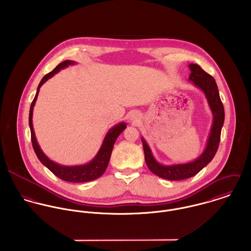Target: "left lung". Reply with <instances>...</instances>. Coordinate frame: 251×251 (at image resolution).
Returning a JSON list of instances; mask_svg holds the SVG:
<instances>
[{
    "label": "left lung",
    "instance_id": "8db88e82",
    "mask_svg": "<svg viewBox=\"0 0 251 251\" xmlns=\"http://www.w3.org/2000/svg\"><path fill=\"white\" fill-rule=\"evenodd\" d=\"M188 67L191 72L188 78L189 81L205 94L214 117L211 132L204 151L191 162L163 165L156 161L149 145L143 137L141 138L143 143L145 161L148 168L154 175L170 180H180L193 177L212 161L218 149L221 128L224 123V108L214 77L203 71L201 67L196 64H190Z\"/></svg>",
    "mask_w": 251,
    "mask_h": 251
}]
</instances>
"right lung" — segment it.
Returning a JSON list of instances; mask_svg holds the SVG:
<instances>
[{
    "label": "right lung",
    "instance_id": "add662e5",
    "mask_svg": "<svg viewBox=\"0 0 251 251\" xmlns=\"http://www.w3.org/2000/svg\"><path fill=\"white\" fill-rule=\"evenodd\" d=\"M72 65H75L74 61L66 60L63 63L59 64L52 72L47 73L41 79L40 83L38 84L37 90H36V97H35L32 104H31V108H30L29 126H30V129H31V139H32L33 148H34L36 156L38 157L40 162L60 179L67 180V181H71V182H84V181H90L93 179H98L105 172L110 157H111V153H112V150H113L115 141L118 138V136L126 129V124L120 123L108 130L100 151H98L96 156L87 164L75 165V166H66V165L58 164L46 156V154L42 151V150L40 149L39 145L36 141V134H35V130H34V126H33L34 106L36 104V99H37L40 87L49 78L54 76L57 72H60L61 70L65 69L69 66H72Z\"/></svg>",
    "mask_w": 251,
    "mask_h": 251
}]
</instances>
